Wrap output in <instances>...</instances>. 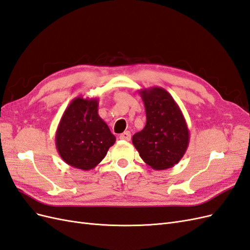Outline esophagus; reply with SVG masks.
Instances as JSON below:
<instances>
[{
  "label": "esophagus",
  "mask_w": 250,
  "mask_h": 250,
  "mask_svg": "<svg viewBox=\"0 0 250 250\" xmlns=\"http://www.w3.org/2000/svg\"><path fill=\"white\" fill-rule=\"evenodd\" d=\"M120 140H124V141H130L131 139V134L129 131H124L123 133L120 134Z\"/></svg>",
  "instance_id": "esophagus-1"
}]
</instances>
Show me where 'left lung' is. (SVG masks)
<instances>
[{
    "mask_svg": "<svg viewBox=\"0 0 250 250\" xmlns=\"http://www.w3.org/2000/svg\"><path fill=\"white\" fill-rule=\"evenodd\" d=\"M146 110V125L132 137L142 160L154 170L175 166L190 142L186 119L173 97L163 87L140 90Z\"/></svg>",
    "mask_w": 250,
    "mask_h": 250,
    "instance_id": "obj_1",
    "label": "left lung"
}]
</instances>
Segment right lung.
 Here are the masks:
<instances>
[{
	"label": "right lung",
	"mask_w": 250,
	"mask_h": 250,
	"mask_svg": "<svg viewBox=\"0 0 250 250\" xmlns=\"http://www.w3.org/2000/svg\"><path fill=\"white\" fill-rule=\"evenodd\" d=\"M97 98L79 96L69 104L58 124L55 144L60 157L71 167L94 169L115 144L107 124L98 113Z\"/></svg>",
	"instance_id": "1"
}]
</instances>
